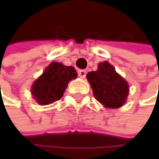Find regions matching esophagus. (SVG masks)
<instances>
[{"label":"esophagus","mask_w":159,"mask_h":159,"mask_svg":"<svg viewBox=\"0 0 159 159\" xmlns=\"http://www.w3.org/2000/svg\"><path fill=\"white\" fill-rule=\"evenodd\" d=\"M86 74H87V71L84 70H78V75H79V77L85 78V77H86Z\"/></svg>","instance_id":"34e87169"}]
</instances>
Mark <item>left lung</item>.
<instances>
[{
    "mask_svg": "<svg viewBox=\"0 0 159 159\" xmlns=\"http://www.w3.org/2000/svg\"><path fill=\"white\" fill-rule=\"evenodd\" d=\"M87 79L95 99L105 107L119 108L126 102L129 94L128 83L108 62L100 63L96 71L87 74Z\"/></svg>",
    "mask_w": 159,
    "mask_h": 159,
    "instance_id": "8db88e82",
    "label": "left lung"
}]
</instances>
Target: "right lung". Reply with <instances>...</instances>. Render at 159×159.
Listing matches in <instances>:
<instances>
[{"label": "right lung", "mask_w": 159, "mask_h": 159, "mask_svg": "<svg viewBox=\"0 0 159 159\" xmlns=\"http://www.w3.org/2000/svg\"><path fill=\"white\" fill-rule=\"evenodd\" d=\"M76 77L73 66L53 62L32 85V95L41 105L53 103L62 98L68 83Z\"/></svg>", "instance_id": "1"}]
</instances>
